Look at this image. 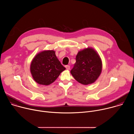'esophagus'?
<instances>
[{
    "label": "esophagus",
    "mask_w": 134,
    "mask_h": 134,
    "mask_svg": "<svg viewBox=\"0 0 134 134\" xmlns=\"http://www.w3.org/2000/svg\"><path fill=\"white\" fill-rule=\"evenodd\" d=\"M65 67H66V69H67V70H69L70 69V66H69V65L65 66Z\"/></svg>",
    "instance_id": "1"
}]
</instances>
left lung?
<instances>
[{"mask_svg":"<svg viewBox=\"0 0 134 134\" xmlns=\"http://www.w3.org/2000/svg\"><path fill=\"white\" fill-rule=\"evenodd\" d=\"M102 68L100 55L93 48L88 47L78 52L76 57V63L70 73L80 83L88 85L97 81Z\"/></svg>","mask_w":134,"mask_h":134,"instance_id":"1","label":"left lung"}]
</instances>
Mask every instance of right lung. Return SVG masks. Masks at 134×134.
Here are the masks:
<instances>
[{
  "mask_svg": "<svg viewBox=\"0 0 134 134\" xmlns=\"http://www.w3.org/2000/svg\"><path fill=\"white\" fill-rule=\"evenodd\" d=\"M65 69L57 58L55 51L52 50L38 53L30 65V71L33 80L37 83L43 85L52 83Z\"/></svg>",
  "mask_w": 134,
  "mask_h": 134,
  "instance_id": "obj_1",
  "label": "right lung"
}]
</instances>
